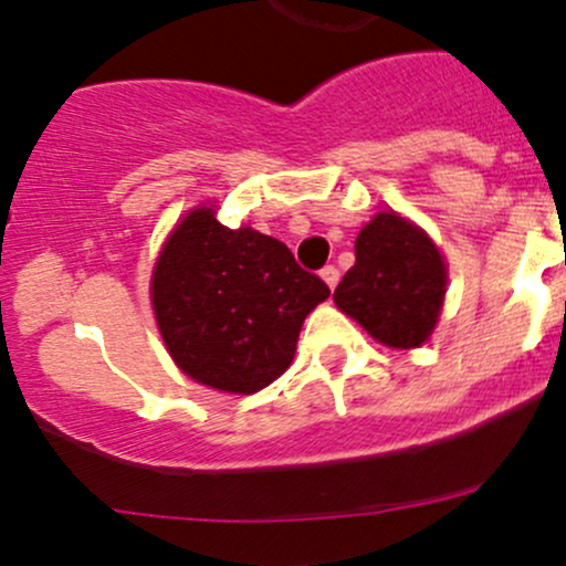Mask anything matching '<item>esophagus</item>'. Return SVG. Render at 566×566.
Returning <instances> with one entry per match:
<instances>
[{
  "instance_id": "1",
  "label": "esophagus",
  "mask_w": 566,
  "mask_h": 566,
  "mask_svg": "<svg viewBox=\"0 0 566 566\" xmlns=\"http://www.w3.org/2000/svg\"><path fill=\"white\" fill-rule=\"evenodd\" d=\"M319 276H323V282L328 284L331 290H334L336 284H339V268H336V265H325L323 271H319Z\"/></svg>"
}]
</instances>
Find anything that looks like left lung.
I'll return each mask as SVG.
<instances>
[{
	"label": "left lung",
	"mask_w": 566,
	"mask_h": 566,
	"mask_svg": "<svg viewBox=\"0 0 566 566\" xmlns=\"http://www.w3.org/2000/svg\"><path fill=\"white\" fill-rule=\"evenodd\" d=\"M447 293V265L436 243L397 213H378L356 238V265L334 301L389 347L430 339Z\"/></svg>",
	"instance_id": "obj_1"
}]
</instances>
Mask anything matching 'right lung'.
<instances>
[{"label": "right lung", "instance_id": "add662e5", "mask_svg": "<svg viewBox=\"0 0 566 566\" xmlns=\"http://www.w3.org/2000/svg\"><path fill=\"white\" fill-rule=\"evenodd\" d=\"M328 284L276 238L197 208L153 271V310L175 364L197 384L254 394L290 367L306 315Z\"/></svg>", "mask_w": 566, "mask_h": 566}]
</instances>
